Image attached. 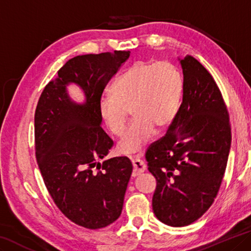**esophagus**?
<instances>
[{"mask_svg":"<svg viewBox=\"0 0 251 251\" xmlns=\"http://www.w3.org/2000/svg\"><path fill=\"white\" fill-rule=\"evenodd\" d=\"M132 163H133V166H134L133 176H140V174H142L143 172H145L146 165H145L144 162L140 160V158H133Z\"/></svg>","mask_w":251,"mask_h":251,"instance_id":"obj_1","label":"esophagus"}]
</instances>
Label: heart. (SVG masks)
Segmentation results:
<instances>
[{"label": "heart", "instance_id": "obj_1", "mask_svg": "<svg viewBox=\"0 0 251 251\" xmlns=\"http://www.w3.org/2000/svg\"><path fill=\"white\" fill-rule=\"evenodd\" d=\"M110 94L99 101V115L107 129L121 136L130 109L133 123L117 150L123 155H134L152 140L155 127L164 128L174 121L183 95V78L169 61H137L114 81Z\"/></svg>", "mask_w": 251, "mask_h": 251}]
</instances>
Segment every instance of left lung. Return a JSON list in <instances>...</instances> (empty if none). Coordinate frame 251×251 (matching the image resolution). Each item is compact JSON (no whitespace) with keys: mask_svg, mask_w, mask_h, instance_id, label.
<instances>
[{"mask_svg":"<svg viewBox=\"0 0 251 251\" xmlns=\"http://www.w3.org/2000/svg\"><path fill=\"white\" fill-rule=\"evenodd\" d=\"M178 60L182 104L168 132L145 154L157 182L153 211L171 226H189L211 206L231 145L228 109L213 77L191 55Z\"/></svg>","mask_w":251,"mask_h":251,"instance_id":"obj_1","label":"left lung"}]
</instances>
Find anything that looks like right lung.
<instances>
[{
  "label": "right lung",
  "instance_id": "add662e5",
  "mask_svg": "<svg viewBox=\"0 0 251 251\" xmlns=\"http://www.w3.org/2000/svg\"><path fill=\"white\" fill-rule=\"evenodd\" d=\"M129 53L114 51L70 59L45 87L35 109V156L45 184L59 210L87 229L105 228L117 220L132 176L128 157L98 162L114 144L101 128L99 101ZM69 83L83 89V104L71 100Z\"/></svg>",
  "mask_w": 251,
  "mask_h": 251
}]
</instances>
